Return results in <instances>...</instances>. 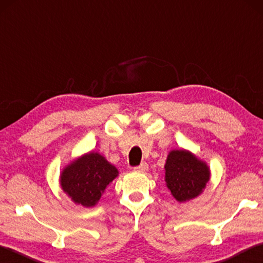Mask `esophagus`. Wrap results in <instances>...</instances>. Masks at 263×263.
<instances>
[{"instance_id": "esophagus-1", "label": "esophagus", "mask_w": 263, "mask_h": 263, "mask_svg": "<svg viewBox=\"0 0 263 263\" xmlns=\"http://www.w3.org/2000/svg\"><path fill=\"white\" fill-rule=\"evenodd\" d=\"M147 169H148V164L146 162H142L141 164H139V166L135 168V171L139 172V173H144V172L147 171Z\"/></svg>"}]
</instances>
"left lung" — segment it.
I'll use <instances>...</instances> for the list:
<instances>
[{
	"instance_id": "8db88e82",
	"label": "left lung",
	"mask_w": 263,
	"mask_h": 263,
	"mask_svg": "<svg viewBox=\"0 0 263 263\" xmlns=\"http://www.w3.org/2000/svg\"><path fill=\"white\" fill-rule=\"evenodd\" d=\"M211 171L205 161L188 149H172L164 163V182L177 202L198 197L210 181Z\"/></svg>"
}]
</instances>
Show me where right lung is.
Wrapping results in <instances>:
<instances>
[{
  "label": "right lung",
  "mask_w": 263,
  "mask_h": 263,
  "mask_svg": "<svg viewBox=\"0 0 263 263\" xmlns=\"http://www.w3.org/2000/svg\"><path fill=\"white\" fill-rule=\"evenodd\" d=\"M118 174V169L103 155L91 151L75 158L61 169L59 184L72 202L92 208Z\"/></svg>",
  "instance_id": "right-lung-1"
}]
</instances>
